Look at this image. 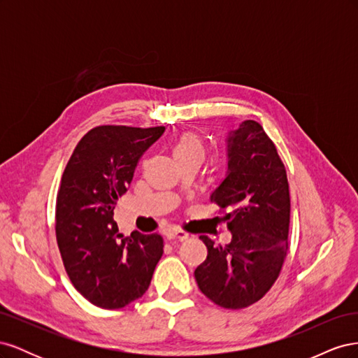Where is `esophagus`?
Returning <instances> with one entry per match:
<instances>
[{
    "mask_svg": "<svg viewBox=\"0 0 358 358\" xmlns=\"http://www.w3.org/2000/svg\"><path fill=\"white\" fill-rule=\"evenodd\" d=\"M166 237L170 242H178V241H187L188 239V233L182 231V230H169L166 233Z\"/></svg>",
    "mask_w": 358,
    "mask_h": 358,
    "instance_id": "obj_1",
    "label": "esophagus"
}]
</instances>
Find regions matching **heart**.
<instances>
[{
    "label": "heart",
    "mask_w": 358,
    "mask_h": 358,
    "mask_svg": "<svg viewBox=\"0 0 358 358\" xmlns=\"http://www.w3.org/2000/svg\"><path fill=\"white\" fill-rule=\"evenodd\" d=\"M173 157H175L178 164L182 162H199L206 157V140L199 131H185L182 133L178 138L175 145H173Z\"/></svg>",
    "instance_id": "obj_1"
}]
</instances>
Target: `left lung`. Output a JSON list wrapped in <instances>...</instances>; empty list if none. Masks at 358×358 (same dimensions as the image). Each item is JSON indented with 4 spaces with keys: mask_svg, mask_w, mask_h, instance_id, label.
Instances as JSON below:
<instances>
[{
    "mask_svg": "<svg viewBox=\"0 0 358 358\" xmlns=\"http://www.w3.org/2000/svg\"><path fill=\"white\" fill-rule=\"evenodd\" d=\"M229 142V175L210 201L220 206L231 242L215 245L200 236L208 257L194 275L206 297L236 310L262 300L282 270L288 252L289 185L284 162L262 124L248 119Z\"/></svg>",
    "mask_w": 358,
    "mask_h": 358,
    "instance_id": "1",
    "label": "left lung"
}]
</instances>
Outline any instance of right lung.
Here are the masks:
<instances>
[{
    "label": "right lung",
    "instance_id": "right-lung-1",
    "mask_svg": "<svg viewBox=\"0 0 358 358\" xmlns=\"http://www.w3.org/2000/svg\"><path fill=\"white\" fill-rule=\"evenodd\" d=\"M166 127L99 125L76 145L57 196L55 231L74 288L103 309H121L149 288L162 255L158 233L117 234L113 209L145 150Z\"/></svg>",
    "mask_w": 358,
    "mask_h": 358
}]
</instances>
